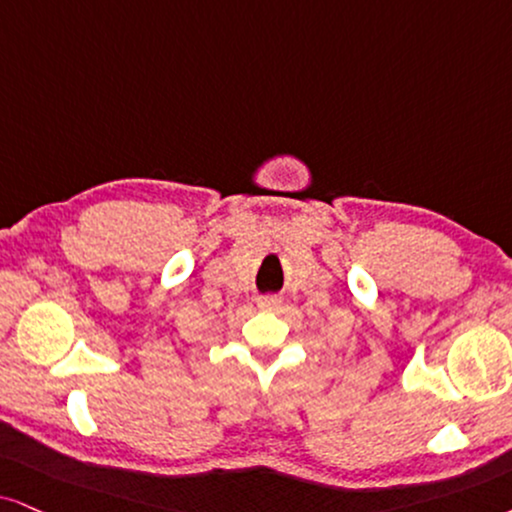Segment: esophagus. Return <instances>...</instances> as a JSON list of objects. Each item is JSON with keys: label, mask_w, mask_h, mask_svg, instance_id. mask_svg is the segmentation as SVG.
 <instances>
[{"label": "esophagus", "mask_w": 512, "mask_h": 512, "mask_svg": "<svg viewBox=\"0 0 512 512\" xmlns=\"http://www.w3.org/2000/svg\"><path fill=\"white\" fill-rule=\"evenodd\" d=\"M280 304H282L280 296H273V294H266V296H261V299H258V306L266 308V311H275V308Z\"/></svg>", "instance_id": "obj_1"}]
</instances>
